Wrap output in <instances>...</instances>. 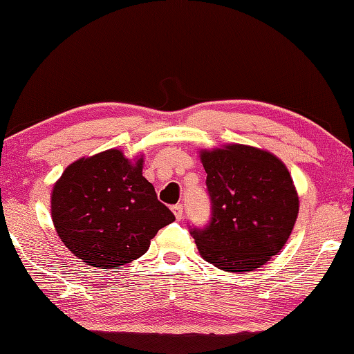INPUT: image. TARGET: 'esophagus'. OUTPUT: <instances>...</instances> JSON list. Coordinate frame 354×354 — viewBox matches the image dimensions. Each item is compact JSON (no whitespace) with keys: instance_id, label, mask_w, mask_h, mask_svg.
<instances>
[{"instance_id":"1","label":"esophagus","mask_w":354,"mask_h":354,"mask_svg":"<svg viewBox=\"0 0 354 354\" xmlns=\"http://www.w3.org/2000/svg\"><path fill=\"white\" fill-rule=\"evenodd\" d=\"M172 213H174V216H176L177 221H180L183 218V207L182 205L172 207Z\"/></svg>"}]
</instances>
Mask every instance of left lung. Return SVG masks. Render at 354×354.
<instances>
[{"mask_svg":"<svg viewBox=\"0 0 354 354\" xmlns=\"http://www.w3.org/2000/svg\"><path fill=\"white\" fill-rule=\"evenodd\" d=\"M212 199L205 230H191L201 257L225 272H252L289 239L300 201L286 165L269 151L225 145L199 151Z\"/></svg>","mask_w":354,"mask_h":354,"instance_id":"1","label":"left lung"}]
</instances>
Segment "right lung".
I'll return each mask as SVG.
<instances>
[{"instance_id":"right-lung-1","label":"right lung","mask_w":354,"mask_h":354,"mask_svg":"<svg viewBox=\"0 0 354 354\" xmlns=\"http://www.w3.org/2000/svg\"><path fill=\"white\" fill-rule=\"evenodd\" d=\"M145 157L120 149L82 157L54 183L51 218L74 257L93 268H120L147 252L160 228L176 221L142 177Z\"/></svg>"}]
</instances>
